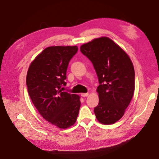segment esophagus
<instances>
[{"label":"esophagus","instance_id":"34e87169","mask_svg":"<svg viewBox=\"0 0 159 159\" xmlns=\"http://www.w3.org/2000/svg\"><path fill=\"white\" fill-rule=\"evenodd\" d=\"M88 95H89L88 93H82V94H81V97H88Z\"/></svg>","mask_w":159,"mask_h":159}]
</instances>
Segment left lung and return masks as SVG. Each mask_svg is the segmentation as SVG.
<instances>
[{"label": "left lung", "instance_id": "obj_1", "mask_svg": "<svg viewBox=\"0 0 159 159\" xmlns=\"http://www.w3.org/2000/svg\"><path fill=\"white\" fill-rule=\"evenodd\" d=\"M81 53L92 62L99 80V102L94 109L97 120L114 124L122 118L134 95L135 71L128 55L108 37L83 44Z\"/></svg>", "mask_w": 159, "mask_h": 159}]
</instances>
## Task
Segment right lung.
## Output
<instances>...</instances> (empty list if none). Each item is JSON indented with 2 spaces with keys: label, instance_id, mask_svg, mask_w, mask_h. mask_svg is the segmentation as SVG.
Returning <instances> with one entry per match:
<instances>
[{
  "label": "right lung",
  "instance_id": "add662e5",
  "mask_svg": "<svg viewBox=\"0 0 159 159\" xmlns=\"http://www.w3.org/2000/svg\"><path fill=\"white\" fill-rule=\"evenodd\" d=\"M78 47H50L37 56L28 68V92L44 119L60 129L76 122L80 102L79 95L63 92L67 67Z\"/></svg>",
  "mask_w": 159,
  "mask_h": 159
}]
</instances>
